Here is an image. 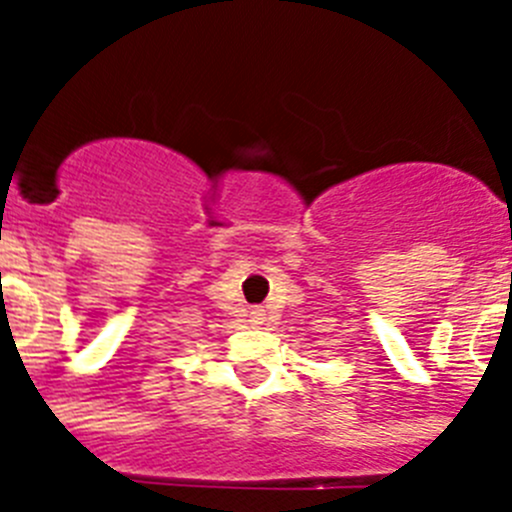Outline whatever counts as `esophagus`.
Wrapping results in <instances>:
<instances>
[{"instance_id":"34e87169","label":"esophagus","mask_w":512,"mask_h":512,"mask_svg":"<svg viewBox=\"0 0 512 512\" xmlns=\"http://www.w3.org/2000/svg\"><path fill=\"white\" fill-rule=\"evenodd\" d=\"M251 318H253V323H256V325H261V323H264V318H266V312L261 310V307H256V310L251 312Z\"/></svg>"}]
</instances>
